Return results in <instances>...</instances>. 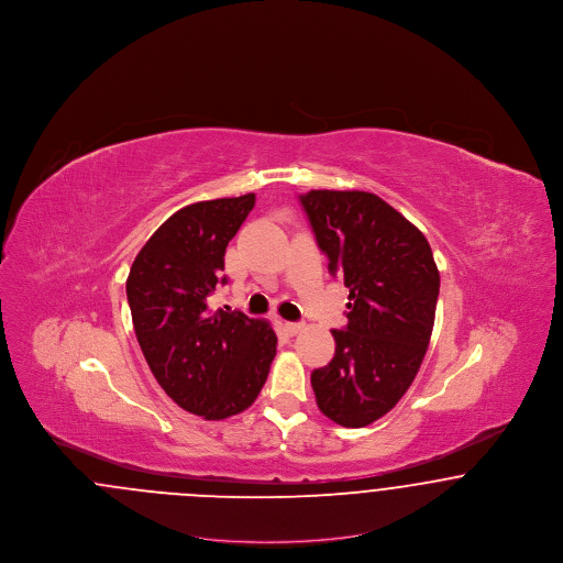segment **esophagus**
<instances>
[{
  "label": "esophagus",
  "instance_id": "esophagus-1",
  "mask_svg": "<svg viewBox=\"0 0 563 563\" xmlns=\"http://www.w3.org/2000/svg\"><path fill=\"white\" fill-rule=\"evenodd\" d=\"M285 329L295 335V333H299L301 329H303V322H285Z\"/></svg>",
  "mask_w": 563,
  "mask_h": 563
}]
</instances>
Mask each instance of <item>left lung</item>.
Masks as SVG:
<instances>
[{
	"label": "left lung",
	"mask_w": 563,
	"mask_h": 563,
	"mask_svg": "<svg viewBox=\"0 0 563 563\" xmlns=\"http://www.w3.org/2000/svg\"><path fill=\"white\" fill-rule=\"evenodd\" d=\"M329 274L349 287V324L335 354L312 372L322 413L363 429L388 413L429 349L439 269L424 234L369 191L310 189L299 196Z\"/></svg>",
	"instance_id": "1"
}]
</instances>
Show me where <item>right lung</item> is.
<instances>
[{
	"mask_svg": "<svg viewBox=\"0 0 563 563\" xmlns=\"http://www.w3.org/2000/svg\"><path fill=\"white\" fill-rule=\"evenodd\" d=\"M255 194L194 202L170 214L134 257L126 297L143 356L164 393L194 416L223 420L251 407L276 356L268 321L209 310L223 257Z\"/></svg>",
	"mask_w": 563,
	"mask_h": 563,
	"instance_id": "right-lung-1",
	"label": "right lung"
}]
</instances>
